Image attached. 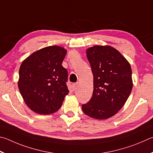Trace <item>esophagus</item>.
<instances>
[{
  "instance_id": "esophagus-1",
  "label": "esophagus",
  "mask_w": 153,
  "mask_h": 153,
  "mask_svg": "<svg viewBox=\"0 0 153 153\" xmlns=\"http://www.w3.org/2000/svg\"><path fill=\"white\" fill-rule=\"evenodd\" d=\"M77 87H78V83H77V82L76 83L72 84V89H73L74 91H75L77 89Z\"/></svg>"
}]
</instances>
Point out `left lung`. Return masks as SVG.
Here are the masks:
<instances>
[{
	"mask_svg": "<svg viewBox=\"0 0 153 153\" xmlns=\"http://www.w3.org/2000/svg\"><path fill=\"white\" fill-rule=\"evenodd\" d=\"M93 74V92L82 109L88 116L105 120L117 113L132 89V69L129 62L109 45H95L87 50Z\"/></svg>",
	"mask_w": 153,
	"mask_h": 153,
	"instance_id": "8db88e82",
	"label": "left lung"
}]
</instances>
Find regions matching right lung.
<instances>
[{
	"instance_id": "right-lung-1",
	"label": "right lung",
	"mask_w": 153,
	"mask_h": 153,
	"mask_svg": "<svg viewBox=\"0 0 153 153\" xmlns=\"http://www.w3.org/2000/svg\"><path fill=\"white\" fill-rule=\"evenodd\" d=\"M66 50L58 45L33 52L21 64L18 87L29 108L48 115L60 108L68 94V71L62 65Z\"/></svg>"
}]
</instances>
